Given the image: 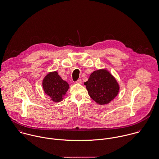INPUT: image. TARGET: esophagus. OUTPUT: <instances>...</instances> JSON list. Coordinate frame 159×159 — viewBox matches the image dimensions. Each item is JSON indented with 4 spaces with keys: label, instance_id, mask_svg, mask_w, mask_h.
Listing matches in <instances>:
<instances>
[{
    "label": "esophagus",
    "instance_id": "obj_1",
    "mask_svg": "<svg viewBox=\"0 0 159 159\" xmlns=\"http://www.w3.org/2000/svg\"><path fill=\"white\" fill-rule=\"evenodd\" d=\"M82 80L81 79H79V80H77V81H76V83L77 84H82Z\"/></svg>",
    "mask_w": 159,
    "mask_h": 159
}]
</instances>
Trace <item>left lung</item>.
Instances as JSON below:
<instances>
[{
  "instance_id": "8db88e82",
  "label": "left lung",
  "mask_w": 159,
  "mask_h": 159,
  "mask_svg": "<svg viewBox=\"0 0 159 159\" xmlns=\"http://www.w3.org/2000/svg\"><path fill=\"white\" fill-rule=\"evenodd\" d=\"M84 84L89 96L101 105L108 104L113 100L120 89L116 79L106 69L95 70Z\"/></svg>"
}]
</instances>
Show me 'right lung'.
Here are the masks:
<instances>
[{
    "mask_svg": "<svg viewBox=\"0 0 159 159\" xmlns=\"http://www.w3.org/2000/svg\"><path fill=\"white\" fill-rule=\"evenodd\" d=\"M42 87L46 95L54 102H60L69 88V84L63 80L57 71L49 72L43 79Z\"/></svg>",
    "mask_w": 159,
    "mask_h": 159,
    "instance_id": "add662e5",
    "label": "right lung"
}]
</instances>
